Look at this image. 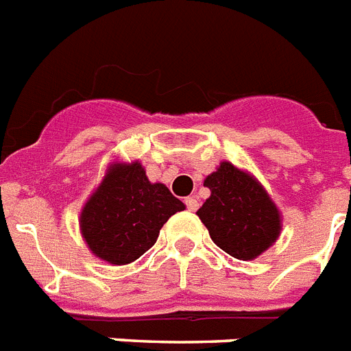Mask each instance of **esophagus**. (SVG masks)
<instances>
[{"instance_id": "obj_1", "label": "esophagus", "mask_w": 351, "mask_h": 351, "mask_svg": "<svg viewBox=\"0 0 351 351\" xmlns=\"http://www.w3.org/2000/svg\"><path fill=\"white\" fill-rule=\"evenodd\" d=\"M184 204H186V208L190 209V211H197V209H199V199H197L195 195H190L184 199Z\"/></svg>"}]
</instances>
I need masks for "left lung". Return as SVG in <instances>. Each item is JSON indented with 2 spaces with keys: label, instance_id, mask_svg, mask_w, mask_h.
Returning <instances> with one entry per match:
<instances>
[{
  "label": "left lung",
  "instance_id": "8db88e82",
  "mask_svg": "<svg viewBox=\"0 0 351 351\" xmlns=\"http://www.w3.org/2000/svg\"><path fill=\"white\" fill-rule=\"evenodd\" d=\"M211 195L197 211L215 245L239 261H254L282 232V215L259 179L229 161L204 179Z\"/></svg>",
  "mask_w": 351,
  "mask_h": 351
}]
</instances>
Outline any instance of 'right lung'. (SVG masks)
I'll return each mask as SVG.
<instances>
[{
  "label": "right lung",
  "mask_w": 351,
  "mask_h": 351,
  "mask_svg": "<svg viewBox=\"0 0 351 351\" xmlns=\"http://www.w3.org/2000/svg\"><path fill=\"white\" fill-rule=\"evenodd\" d=\"M186 206L138 160L112 161L80 215L88 250L108 265H130L156 243L163 223Z\"/></svg>",
  "instance_id": "right-lung-1"
}]
</instances>
